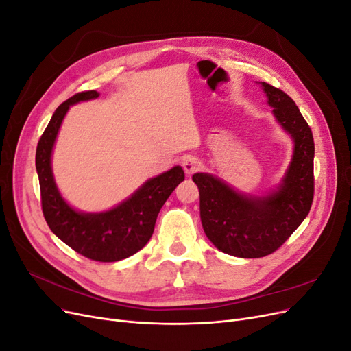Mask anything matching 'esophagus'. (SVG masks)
I'll return each instance as SVG.
<instances>
[{"label": "esophagus", "instance_id": "34e87169", "mask_svg": "<svg viewBox=\"0 0 351 351\" xmlns=\"http://www.w3.org/2000/svg\"><path fill=\"white\" fill-rule=\"evenodd\" d=\"M182 165H183V169H184V173H186L187 176H192V174H195L196 171H199L200 167H202V164H200L199 159H197V158H193V156H187V158H184Z\"/></svg>", "mask_w": 351, "mask_h": 351}]
</instances>
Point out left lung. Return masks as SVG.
Here are the masks:
<instances>
[{"instance_id":"obj_1","label":"left lung","mask_w":351,"mask_h":351,"mask_svg":"<svg viewBox=\"0 0 351 351\" xmlns=\"http://www.w3.org/2000/svg\"><path fill=\"white\" fill-rule=\"evenodd\" d=\"M272 114L294 142L291 162L281 184L265 196L237 192L218 177L196 173L200 219L206 237L221 252L237 258H263L274 253L307 217L313 202L315 143L294 101L261 82Z\"/></svg>"}]
</instances>
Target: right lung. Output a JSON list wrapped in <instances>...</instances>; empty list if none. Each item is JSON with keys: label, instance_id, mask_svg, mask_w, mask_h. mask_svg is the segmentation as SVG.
Wrapping results in <instances>:
<instances>
[{"label": "right lung", "instance_id": "add662e5", "mask_svg": "<svg viewBox=\"0 0 351 351\" xmlns=\"http://www.w3.org/2000/svg\"><path fill=\"white\" fill-rule=\"evenodd\" d=\"M97 90L76 93L52 115L36 147L42 212L48 227L74 252L98 262H117L145 247L165 200L184 180L182 167L149 178L120 205L105 212H79L62 199L51 168L52 147L70 105L98 98Z\"/></svg>", "mask_w": 351, "mask_h": 351}]
</instances>
